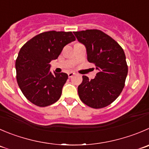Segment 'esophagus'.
<instances>
[{"label":"esophagus","instance_id":"esophagus-1","mask_svg":"<svg viewBox=\"0 0 149 149\" xmlns=\"http://www.w3.org/2000/svg\"><path fill=\"white\" fill-rule=\"evenodd\" d=\"M74 74H75V73L73 72H69V73H68V76H69V77H72L74 75Z\"/></svg>","mask_w":149,"mask_h":149}]
</instances>
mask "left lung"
<instances>
[{
	"mask_svg": "<svg viewBox=\"0 0 149 149\" xmlns=\"http://www.w3.org/2000/svg\"><path fill=\"white\" fill-rule=\"evenodd\" d=\"M77 40L86 46L88 62L94 63L97 72L94 79L83 76L78 86L80 100L95 109L105 107L121 94L128 73L124 49L103 31L88 29L74 32Z\"/></svg>",
	"mask_w": 149,
	"mask_h": 149,
	"instance_id": "left-lung-1",
	"label": "left lung"
}]
</instances>
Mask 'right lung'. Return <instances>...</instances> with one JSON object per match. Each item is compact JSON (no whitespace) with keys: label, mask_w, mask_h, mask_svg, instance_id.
I'll list each match as a JSON object with an SVG mask.
<instances>
[{"label":"right lung","mask_w":149,"mask_h":149,"mask_svg":"<svg viewBox=\"0 0 149 149\" xmlns=\"http://www.w3.org/2000/svg\"><path fill=\"white\" fill-rule=\"evenodd\" d=\"M74 40L71 31H46L21 47L15 62L17 81L31 103L47 107L60 99L68 74L50 72L49 63L58 58L64 46Z\"/></svg>","instance_id":"add662e5"}]
</instances>
